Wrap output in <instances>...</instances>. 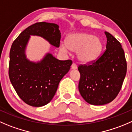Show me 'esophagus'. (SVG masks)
I'll return each instance as SVG.
<instances>
[{
  "label": "esophagus",
  "instance_id": "34e87169",
  "mask_svg": "<svg viewBox=\"0 0 132 132\" xmlns=\"http://www.w3.org/2000/svg\"><path fill=\"white\" fill-rule=\"evenodd\" d=\"M71 69H73V70H75V69L77 68V66L76 64L73 63L72 64H71Z\"/></svg>",
  "mask_w": 132,
  "mask_h": 132
}]
</instances>
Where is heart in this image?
<instances>
[{"label": "heart", "instance_id": "b5f03b06", "mask_svg": "<svg viewBox=\"0 0 132 132\" xmlns=\"http://www.w3.org/2000/svg\"><path fill=\"white\" fill-rule=\"evenodd\" d=\"M101 39L87 33H75L68 35L65 46H61V51L67 53L68 50L77 52V56L80 62L90 63L98 57L103 49Z\"/></svg>", "mask_w": 132, "mask_h": 132}]
</instances>
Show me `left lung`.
Masks as SVG:
<instances>
[{
    "mask_svg": "<svg viewBox=\"0 0 132 132\" xmlns=\"http://www.w3.org/2000/svg\"><path fill=\"white\" fill-rule=\"evenodd\" d=\"M106 49L96 61L78 67L79 90L92 105L108 104L119 93L126 74L127 64L121 43L108 32Z\"/></svg>",
    "mask_w": 132,
    "mask_h": 132,
    "instance_id": "8db88e82",
    "label": "left lung"
}]
</instances>
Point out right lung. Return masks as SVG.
Instances as JSON below:
<instances>
[{
	"label": "right lung",
	"instance_id": "1",
	"mask_svg": "<svg viewBox=\"0 0 132 132\" xmlns=\"http://www.w3.org/2000/svg\"><path fill=\"white\" fill-rule=\"evenodd\" d=\"M59 28L54 23L37 22L24 29L11 45L9 64L10 81L19 97L31 106H43L52 101L72 61H60L47 53L40 62H31L26 57V47L30 35H37L59 48L61 37Z\"/></svg>",
	"mask_w": 132,
	"mask_h": 132
}]
</instances>
